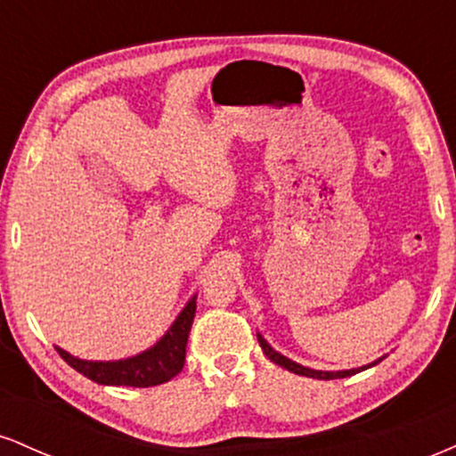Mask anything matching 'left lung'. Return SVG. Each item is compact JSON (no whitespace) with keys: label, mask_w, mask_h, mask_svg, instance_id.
Listing matches in <instances>:
<instances>
[{"label":"left lung","mask_w":456,"mask_h":456,"mask_svg":"<svg viewBox=\"0 0 456 456\" xmlns=\"http://www.w3.org/2000/svg\"><path fill=\"white\" fill-rule=\"evenodd\" d=\"M257 341H259V345H261V349H264V354L268 355L272 362L282 366V369L291 370V373L305 375V378H313V379H341V378H349V375H355V373H360V370H366V369H370V366L379 364L381 360L386 358V355H381V358L373 360V362H369V364H364V366H358V369L317 370V369H311V366H305V364H300V362H294V360H289V358H287V355H282V354L276 352V349L272 347V345H270L268 341H265L264 337H261V332H257Z\"/></svg>","instance_id":"left-lung-1"}]
</instances>
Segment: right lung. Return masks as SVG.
Here are the masks:
<instances>
[{
  "label": "right lung",
  "mask_w": 456,
  "mask_h": 456,
  "mask_svg": "<svg viewBox=\"0 0 456 456\" xmlns=\"http://www.w3.org/2000/svg\"><path fill=\"white\" fill-rule=\"evenodd\" d=\"M197 311V294L186 302L180 315L171 323L169 330L151 347L137 355L122 360H83L68 354L66 349L55 347L57 354L72 369L86 375L87 379L102 386H133V388H150L175 378L184 366L186 343L191 334L192 319Z\"/></svg>",
  "instance_id": "obj_1"
}]
</instances>
